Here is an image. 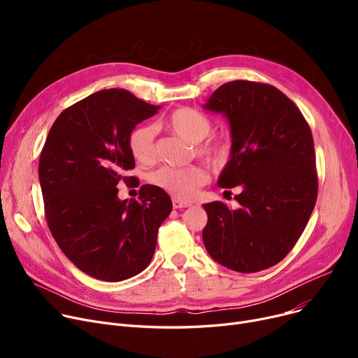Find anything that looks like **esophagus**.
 I'll list each match as a JSON object with an SVG mask.
<instances>
[{
	"instance_id": "esophagus-1",
	"label": "esophagus",
	"mask_w": 358,
	"mask_h": 358,
	"mask_svg": "<svg viewBox=\"0 0 358 358\" xmlns=\"http://www.w3.org/2000/svg\"><path fill=\"white\" fill-rule=\"evenodd\" d=\"M190 201H184L180 199H173V208L174 209H184V208H189Z\"/></svg>"
}]
</instances>
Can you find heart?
Instances as JSON below:
<instances>
[{
  "label": "heart",
  "mask_w": 358,
  "mask_h": 358,
  "mask_svg": "<svg viewBox=\"0 0 358 358\" xmlns=\"http://www.w3.org/2000/svg\"><path fill=\"white\" fill-rule=\"evenodd\" d=\"M166 126L176 135L190 143H196V155L219 168L229 158V141L222 136H209L212 120L204 113L181 107L173 111L166 119ZM129 150L139 162H149L155 155V129L152 126H138L129 135ZM208 178V173L201 165L169 166L162 165L149 174V181L158 189L180 199H189Z\"/></svg>",
  "instance_id": "b5f03b06"
}]
</instances>
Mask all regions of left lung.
I'll use <instances>...</instances> for the list:
<instances>
[{
  "instance_id": "left-lung-1",
  "label": "left lung",
  "mask_w": 358,
  "mask_h": 358,
  "mask_svg": "<svg viewBox=\"0 0 358 358\" xmlns=\"http://www.w3.org/2000/svg\"><path fill=\"white\" fill-rule=\"evenodd\" d=\"M231 127V158L217 180L239 187V208L203 204V242L219 264L255 273L283 259L305 231L317 197L312 131L296 104L273 85L232 81L203 106Z\"/></svg>"
}]
</instances>
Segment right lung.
Wrapping results in <instances>:
<instances>
[{
    "label": "right lung",
    "mask_w": 358,
    "mask_h": 358,
    "mask_svg": "<svg viewBox=\"0 0 358 358\" xmlns=\"http://www.w3.org/2000/svg\"><path fill=\"white\" fill-rule=\"evenodd\" d=\"M159 108L126 90H103L64 110L49 130L39 161L48 227L68 259L94 278L122 281L143 271L173 210L157 185H142L129 201L116 187L134 178L123 177L135 168L130 131Z\"/></svg>",
    "instance_id": "1"
}]
</instances>
